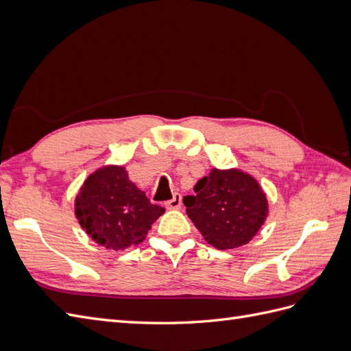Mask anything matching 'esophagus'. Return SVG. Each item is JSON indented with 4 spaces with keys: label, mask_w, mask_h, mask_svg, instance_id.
<instances>
[{
    "label": "esophagus",
    "mask_w": 351,
    "mask_h": 351,
    "mask_svg": "<svg viewBox=\"0 0 351 351\" xmlns=\"http://www.w3.org/2000/svg\"><path fill=\"white\" fill-rule=\"evenodd\" d=\"M165 205H167L168 209H180V208H182V196L176 193V195L171 197V200H168Z\"/></svg>",
    "instance_id": "esophagus-1"
}]
</instances>
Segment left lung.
<instances>
[{
	"mask_svg": "<svg viewBox=\"0 0 351 351\" xmlns=\"http://www.w3.org/2000/svg\"><path fill=\"white\" fill-rule=\"evenodd\" d=\"M184 196L187 217L204 239L219 250L247 244L267 221L268 199L258 180L239 168H212Z\"/></svg>",
	"mask_w": 351,
	"mask_h": 351,
	"instance_id": "left-lung-1",
	"label": "left lung"
}]
</instances>
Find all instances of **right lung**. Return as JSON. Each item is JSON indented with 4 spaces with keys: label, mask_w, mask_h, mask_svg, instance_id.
Returning a JSON list of instances; mask_svg holds the SVG:
<instances>
[{
    "label": "right lung",
    "mask_w": 351,
    "mask_h": 351,
    "mask_svg": "<svg viewBox=\"0 0 351 351\" xmlns=\"http://www.w3.org/2000/svg\"><path fill=\"white\" fill-rule=\"evenodd\" d=\"M164 212L130 182L123 165L95 169L74 199V215L80 227L108 250H124L142 243Z\"/></svg>",
    "instance_id": "1"
}]
</instances>
